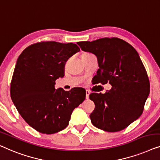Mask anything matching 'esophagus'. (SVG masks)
Instances as JSON below:
<instances>
[{
  "label": "esophagus",
  "mask_w": 160,
  "mask_h": 160,
  "mask_svg": "<svg viewBox=\"0 0 160 160\" xmlns=\"http://www.w3.org/2000/svg\"><path fill=\"white\" fill-rule=\"evenodd\" d=\"M85 94H86V96H85V98H86V99H88L89 98V94H90V91H88L86 90V91H85Z\"/></svg>",
  "instance_id": "obj_1"
}]
</instances>
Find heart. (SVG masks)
I'll use <instances>...</instances> for the list:
<instances>
[{"mask_svg":"<svg viewBox=\"0 0 160 160\" xmlns=\"http://www.w3.org/2000/svg\"><path fill=\"white\" fill-rule=\"evenodd\" d=\"M84 54H91V53H84Z\"/></svg>","mask_w":160,"mask_h":160,"instance_id":"b5f03b06","label":"heart"}]
</instances>
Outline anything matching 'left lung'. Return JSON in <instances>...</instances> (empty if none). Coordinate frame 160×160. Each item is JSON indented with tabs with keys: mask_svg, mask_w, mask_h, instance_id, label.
<instances>
[{
	"mask_svg": "<svg viewBox=\"0 0 160 160\" xmlns=\"http://www.w3.org/2000/svg\"><path fill=\"white\" fill-rule=\"evenodd\" d=\"M82 51L98 59L96 77L112 89L105 93H92L95 109L90 114L95 127L107 132L125 129L141 115L150 91L147 70L131 45L118 38H103L78 42Z\"/></svg>",
	"mask_w": 160,
	"mask_h": 160,
	"instance_id": "1",
	"label": "left lung"
}]
</instances>
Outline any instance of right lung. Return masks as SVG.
Segmentation results:
<instances>
[{"label": "right lung", "instance_id": "add662e5", "mask_svg": "<svg viewBox=\"0 0 160 160\" xmlns=\"http://www.w3.org/2000/svg\"><path fill=\"white\" fill-rule=\"evenodd\" d=\"M80 51L75 43L42 41L30 45L18 58L10 94L20 115L41 133L53 134L69 124L73 110L85 98V90L55 88L66 62Z\"/></svg>", "mask_w": 160, "mask_h": 160}]
</instances>
